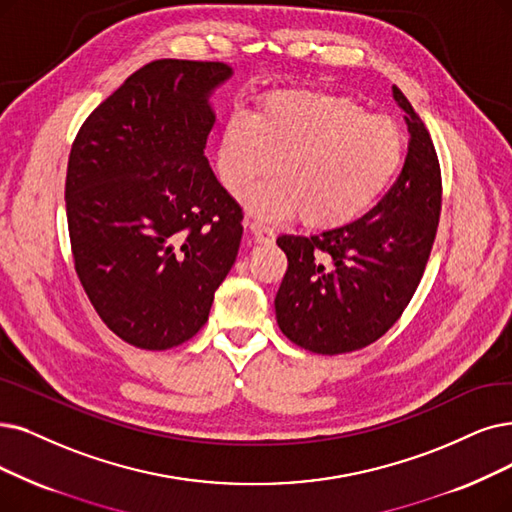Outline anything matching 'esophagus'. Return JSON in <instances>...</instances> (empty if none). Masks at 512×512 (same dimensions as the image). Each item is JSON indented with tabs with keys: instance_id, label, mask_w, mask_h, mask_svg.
<instances>
[{
	"instance_id": "34e87169",
	"label": "esophagus",
	"mask_w": 512,
	"mask_h": 512,
	"mask_svg": "<svg viewBox=\"0 0 512 512\" xmlns=\"http://www.w3.org/2000/svg\"><path fill=\"white\" fill-rule=\"evenodd\" d=\"M245 224H248V229L252 231L256 243H271V241L275 239L273 229L267 227V224H262V222H258V220H248Z\"/></svg>"
}]
</instances>
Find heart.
Segmentation results:
<instances>
[{"mask_svg":"<svg viewBox=\"0 0 512 512\" xmlns=\"http://www.w3.org/2000/svg\"><path fill=\"white\" fill-rule=\"evenodd\" d=\"M405 155L397 121L365 113L349 96L279 90L254 115L235 113L224 124L216 168L224 187L245 193L248 210L264 220L296 216L313 229H336L370 210L391 185ZM278 166H274V161Z\"/></svg>","mask_w":512,"mask_h":512,"instance_id":"obj_1","label":"heart"}]
</instances>
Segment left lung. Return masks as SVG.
Instances as JSON below:
<instances>
[{
    "label": "left lung",
    "mask_w": 512,
    "mask_h": 512,
    "mask_svg": "<svg viewBox=\"0 0 512 512\" xmlns=\"http://www.w3.org/2000/svg\"><path fill=\"white\" fill-rule=\"evenodd\" d=\"M393 98L410 132L403 170L370 212L311 237L281 235L288 271L275 296L281 332L302 349L342 355L376 342L410 304L441 214L435 145L403 92Z\"/></svg>",
    "instance_id": "8db88e82"
}]
</instances>
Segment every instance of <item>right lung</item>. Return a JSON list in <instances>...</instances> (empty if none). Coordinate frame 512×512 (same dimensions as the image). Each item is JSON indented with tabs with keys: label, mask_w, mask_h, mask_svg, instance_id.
Listing matches in <instances>:
<instances>
[{
	"label": "right lung",
	"mask_w": 512,
	"mask_h": 512,
	"mask_svg": "<svg viewBox=\"0 0 512 512\" xmlns=\"http://www.w3.org/2000/svg\"><path fill=\"white\" fill-rule=\"evenodd\" d=\"M231 75L224 63L153 60L100 102L71 147L75 271L100 319L138 349L193 338L235 264L243 214L203 155L210 98Z\"/></svg>",
	"instance_id": "1"
}]
</instances>
